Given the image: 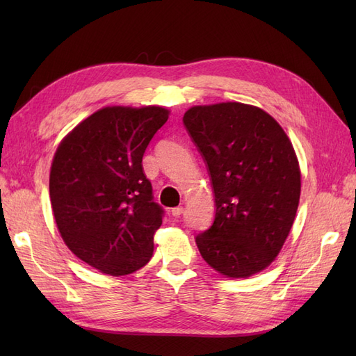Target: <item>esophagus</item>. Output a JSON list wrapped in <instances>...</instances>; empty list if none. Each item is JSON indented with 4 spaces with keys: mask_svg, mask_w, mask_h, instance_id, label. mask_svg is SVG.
I'll use <instances>...</instances> for the list:
<instances>
[{
    "mask_svg": "<svg viewBox=\"0 0 356 356\" xmlns=\"http://www.w3.org/2000/svg\"><path fill=\"white\" fill-rule=\"evenodd\" d=\"M182 211H184V208H182V207H177V208H174V209H172L170 212H172V215H174V217H175V218H178V217H179V215L182 213Z\"/></svg>",
    "mask_w": 356,
    "mask_h": 356,
    "instance_id": "34e87169",
    "label": "esophagus"
}]
</instances>
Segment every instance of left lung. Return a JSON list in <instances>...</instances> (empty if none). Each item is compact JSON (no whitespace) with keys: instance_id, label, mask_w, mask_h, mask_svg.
Returning <instances> with one entry per match:
<instances>
[{"instance_id":"8db88e82","label":"left lung","mask_w":356,"mask_h":356,"mask_svg":"<svg viewBox=\"0 0 356 356\" xmlns=\"http://www.w3.org/2000/svg\"><path fill=\"white\" fill-rule=\"evenodd\" d=\"M182 122L208 166L217 208L211 227L196 236L200 255L227 277L264 270L298 208L293 144L270 114L241 102L191 106Z\"/></svg>"}]
</instances>
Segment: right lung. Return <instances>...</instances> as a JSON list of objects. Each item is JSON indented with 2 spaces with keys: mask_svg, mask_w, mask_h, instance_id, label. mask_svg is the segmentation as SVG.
<instances>
[{
  "mask_svg": "<svg viewBox=\"0 0 356 356\" xmlns=\"http://www.w3.org/2000/svg\"><path fill=\"white\" fill-rule=\"evenodd\" d=\"M169 111L105 106L62 139L50 169L58 230L75 257L105 275L124 276L153 257L163 208L153 200L143 156Z\"/></svg>",
  "mask_w": 356,
  "mask_h": 356,
  "instance_id": "1",
  "label": "right lung"
}]
</instances>
